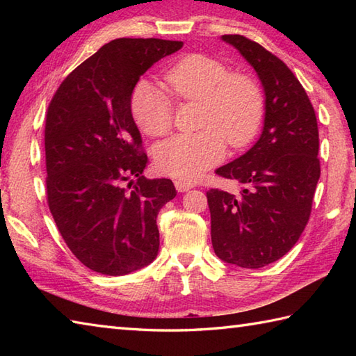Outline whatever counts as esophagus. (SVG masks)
I'll use <instances>...</instances> for the list:
<instances>
[{
    "label": "esophagus",
    "mask_w": 356,
    "mask_h": 356,
    "mask_svg": "<svg viewBox=\"0 0 356 356\" xmlns=\"http://www.w3.org/2000/svg\"><path fill=\"white\" fill-rule=\"evenodd\" d=\"M174 185H176L177 191H180V193H185V191H188V190H191V188H194V184L186 182V180H182V179H176V180H174Z\"/></svg>",
    "instance_id": "obj_1"
}]
</instances>
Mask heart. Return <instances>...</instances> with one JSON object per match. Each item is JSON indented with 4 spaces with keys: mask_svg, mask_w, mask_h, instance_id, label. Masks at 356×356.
<instances>
[{
    "mask_svg": "<svg viewBox=\"0 0 356 356\" xmlns=\"http://www.w3.org/2000/svg\"><path fill=\"white\" fill-rule=\"evenodd\" d=\"M168 92L180 101L199 102L195 133H180L159 143L154 151L157 168L168 176L194 180L231 148L245 147L260 128L264 115L261 87L246 74L205 55H188L165 73ZM131 115L142 131L162 136L172 125V101L162 88L140 81L130 99Z\"/></svg>",
    "mask_w": 356,
    "mask_h": 356,
    "instance_id": "heart-1",
    "label": "heart"
}]
</instances>
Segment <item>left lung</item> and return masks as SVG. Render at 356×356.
Wrapping results in <instances>:
<instances>
[{
    "instance_id": "obj_1",
    "label": "left lung",
    "mask_w": 356,
    "mask_h": 356,
    "mask_svg": "<svg viewBox=\"0 0 356 356\" xmlns=\"http://www.w3.org/2000/svg\"><path fill=\"white\" fill-rule=\"evenodd\" d=\"M254 67L266 95L260 139L246 154L216 170L238 194L211 188V240L218 259L259 269L282 259L309 222L320 179L315 110L282 59L243 35H223Z\"/></svg>"
}]
</instances>
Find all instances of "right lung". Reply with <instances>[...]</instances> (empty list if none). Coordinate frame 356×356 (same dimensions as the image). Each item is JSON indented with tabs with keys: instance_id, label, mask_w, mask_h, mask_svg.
I'll return each mask as SVG.
<instances>
[{
	"instance_id": "obj_1",
	"label": "right lung",
	"mask_w": 356,
	"mask_h": 356,
	"mask_svg": "<svg viewBox=\"0 0 356 356\" xmlns=\"http://www.w3.org/2000/svg\"><path fill=\"white\" fill-rule=\"evenodd\" d=\"M182 41L119 38L78 65L45 116V190L76 259L104 275L147 266L159 251L156 218L176 197L170 179H147V153L130 99L151 65Z\"/></svg>"
}]
</instances>
